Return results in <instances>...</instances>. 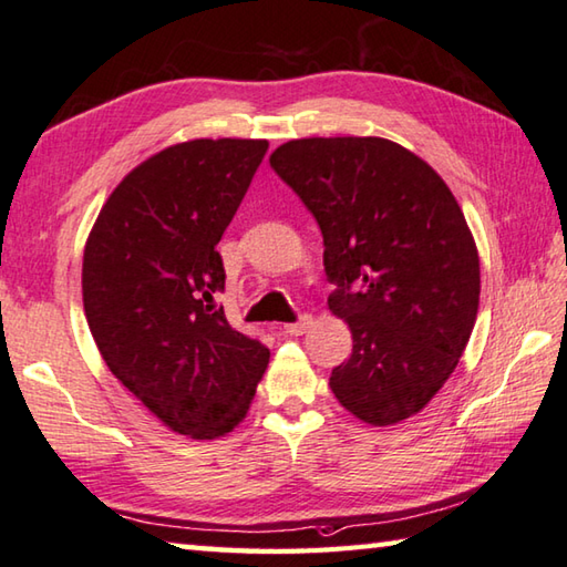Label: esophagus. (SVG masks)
Masks as SVG:
<instances>
[{
    "instance_id": "obj_1",
    "label": "esophagus",
    "mask_w": 567,
    "mask_h": 567,
    "mask_svg": "<svg viewBox=\"0 0 567 567\" xmlns=\"http://www.w3.org/2000/svg\"><path fill=\"white\" fill-rule=\"evenodd\" d=\"M311 323H313L311 316H309V313H303L299 321H293V323H286V326H284V331L289 333V336H301V333H306V331L311 329Z\"/></svg>"
}]
</instances>
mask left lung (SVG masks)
Segmentation results:
<instances>
[{"label": "left lung", "instance_id": "8db88e82", "mask_svg": "<svg viewBox=\"0 0 567 567\" xmlns=\"http://www.w3.org/2000/svg\"><path fill=\"white\" fill-rule=\"evenodd\" d=\"M268 162L319 221L329 309L353 336L333 395L363 423L411 419L455 371L478 316V248L458 202L381 136L293 138Z\"/></svg>", "mask_w": 567, "mask_h": 567}]
</instances>
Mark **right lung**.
I'll use <instances>...</instances> for the list:
<instances>
[{
	"instance_id": "obj_1",
	"label": "right lung",
	"mask_w": 567,
	"mask_h": 567,
	"mask_svg": "<svg viewBox=\"0 0 567 567\" xmlns=\"http://www.w3.org/2000/svg\"><path fill=\"white\" fill-rule=\"evenodd\" d=\"M266 138H194L146 158L99 212L84 246V313L118 381L174 433L214 441L244 421L268 349L214 311L216 244Z\"/></svg>"
}]
</instances>
